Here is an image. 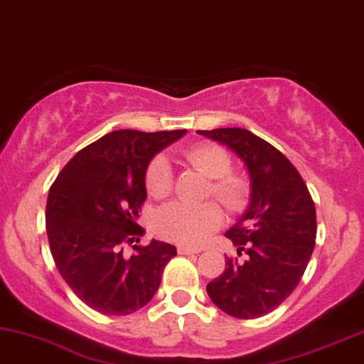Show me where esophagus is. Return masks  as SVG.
Instances as JSON below:
<instances>
[{"label":"esophagus","mask_w":364,"mask_h":364,"mask_svg":"<svg viewBox=\"0 0 364 364\" xmlns=\"http://www.w3.org/2000/svg\"><path fill=\"white\" fill-rule=\"evenodd\" d=\"M178 253L179 255H195V253H200V250L198 248H190V246H178Z\"/></svg>","instance_id":"1"}]
</instances>
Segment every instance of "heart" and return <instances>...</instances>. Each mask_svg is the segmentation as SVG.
I'll list each match as a JSON object with an SVG mask.
<instances>
[{
  "label": "heart",
  "instance_id": "obj_1",
  "mask_svg": "<svg viewBox=\"0 0 364 364\" xmlns=\"http://www.w3.org/2000/svg\"><path fill=\"white\" fill-rule=\"evenodd\" d=\"M185 159L191 166L211 178L208 196H215L230 213L243 211L250 201L251 183L243 173L231 171L232 159L225 148L215 143H201L186 149ZM144 185L149 196L163 200L173 190L171 164L164 156H156L148 164ZM223 211L218 203L201 205L173 201L161 206L154 216V230L161 238L185 246H200L220 228Z\"/></svg>",
  "mask_w": 364,
  "mask_h": 364
}]
</instances>
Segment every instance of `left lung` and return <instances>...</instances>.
Returning <instances> with one entry per match:
<instances>
[{"instance_id": "8db88e82", "label": "left lung", "mask_w": 364, "mask_h": 364, "mask_svg": "<svg viewBox=\"0 0 364 364\" xmlns=\"http://www.w3.org/2000/svg\"><path fill=\"white\" fill-rule=\"evenodd\" d=\"M231 148L251 179L250 206L225 232L246 261L228 258L210 281L211 301L230 316L253 319L294 291L316 245V210L301 174L279 149L243 128L198 132Z\"/></svg>"}]
</instances>
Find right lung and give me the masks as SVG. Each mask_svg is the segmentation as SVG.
<instances>
[{
	"mask_svg": "<svg viewBox=\"0 0 364 364\" xmlns=\"http://www.w3.org/2000/svg\"><path fill=\"white\" fill-rule=\"evenodd\" d=\"M186 129L144 133L118 129L80 149L61 169L46 203V232L61 278L95 311L126 316L151 301L173 245L139 243L136 223L149 161Z\"/></svg>",
	"mask_w": 364,
	"mask_h": 364,
	"instance_id": "add662e5",
	"label": "right lung"
}]
</instances>
